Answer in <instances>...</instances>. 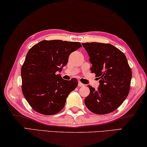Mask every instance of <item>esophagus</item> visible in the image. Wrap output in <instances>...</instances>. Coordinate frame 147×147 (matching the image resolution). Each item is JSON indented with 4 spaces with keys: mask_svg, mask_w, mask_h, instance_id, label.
<instances>
[{
    "mask_svg": "<svg viewBox=\"0 0 147 147\" xmlns=\"http://www.w3.org/2000/svg\"><path fill=\"white\" fill-rule=\"evenodd\" d=\"M84 85H85L84 84H83L82 83H81L80 81H79V83H78V86H83Z\"/></svg>",
    "mask_w": 147,
    "mask_h": 147,
    "instance_id": "1",
    "label": "esophagus"
}]
</instances>
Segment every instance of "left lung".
I'll list each match as a JSON object with an SVG mask.
<instances>
[{
	"label": "left lung",
	"instance_id": "left-lung-1",
	"mask_svg": "<svg viewBox=\"0 0 147 147\" xmlns=\"http://www.w3.org/2000/svg\"><path fill=\"white\" fill-rule=\"evenodd\" d=\"M100 85L97 90L88 85L90 94L85 103L91 112L97 115L110 113L121 106L130 88L131 70L125 55L109 44L83 43Z\"/></svg>",
	"mask_w": 147,
	"mask_h": 147
}]
</instances>
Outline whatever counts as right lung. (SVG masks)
Returning a JSON list of instances; mask_svg holds the SVG:
<instances>
[{"label":"right lung","instance_id":"1","mask_svg":"<svg viewBox=\"0 0 147 147\" xmlns=\"http://www.w3.org/2000/svg\"><path fill=\"white\" fill-rule=\"evenodd\" d=\"M79 42L43 40L28 51L21 68L22 92L36 111L53 115L64 107L69 94L78 86L76 78L64 80L59 74Z\"/></svg>","mask_w":147,"mask_h":147}]
</instances>
